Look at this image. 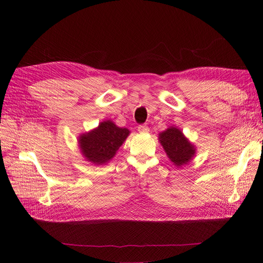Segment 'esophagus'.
I'll list each match as a JSON object with an SVG mask.
<instances>
[{"label":"esophagus","mask_w":263,"mask_h":263,"mask_svg":"<svg viewBox=\"0 0 263 263\" xmlns=\"http://www.w3.org/2000/svg\"><path fill=\"white\" fill-rule=\"evenodd\" d=\"M138 132L139 133H148L149 128H148L146 125H139L138 126Z\"/></svg>","instance_id":"34e87169"}]
</instances>
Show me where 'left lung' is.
Returning <instances> with one entry per match:
<instances>
[{
    "mask_svg": "<svg viewBox=\"0 0 263 263\" xmlns=\"http://www.w3.org/2000/svg\"><path fill=\"white\" fill-rule=\"evenodd\" d=\"M159 141L164 147L168 158L176 166L187 165L196 154L195 146L184 137V135L177 127H169L159 134Z\"/></svg>",
    "mask_w": 263,
    "mask_h": 263,
    "instance_id": "8db88e82",
    "label": "left lung"
}]
</instances>
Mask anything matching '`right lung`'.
Returning <instances> with one entry per match:
<instances>
[{
    "instance_id": "1",
    "label": "right lung",
    "mask_w": 263,
    "mask_h": 263,
    "mask_svg": "<svg viewBox=\"0 0 263 263\" xmlns=\"http://www.w3.org/2000/svg\"><path fill=\"white\" fill-rule=\"evenodd\" d=\"M129 133L127 128L116 126L111 120H105L95 129L79 137L82 155L91 164L104 165L116 155Z\"/></svg>"
}]
</instances>
